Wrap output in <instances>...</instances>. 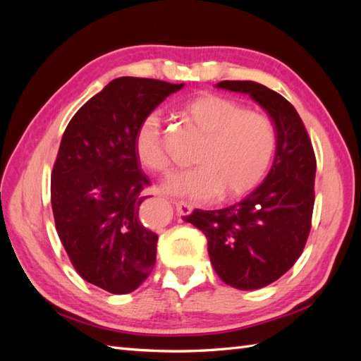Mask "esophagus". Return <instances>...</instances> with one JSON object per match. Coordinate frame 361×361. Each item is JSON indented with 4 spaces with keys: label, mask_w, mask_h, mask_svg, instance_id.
<instances>
[{
    "label": "esophagus",
    "mask_w": 361,
    "mask_h": 361,
    "mask_svg": "<svg viewBox=\"0 0 361 361\" xmlns=\"http://www.w3.org/2000/svg\"><path fill=\"white\" fill-rule=\"evenodd\" d=\"M174 206H176V211L179 215H190L192 212V204L188 202H183V200H178L174 202Z\"/></svg>",
    "instance_id": "obj_1"
}]
</instances>
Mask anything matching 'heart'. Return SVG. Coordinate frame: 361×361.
I'll use <instances>...</instances> for the list:
<instances>
[{
	"mask_svg": "<svg viewBox=\"0 0 361 361\" xmlns=\"http://www.w3.org/2000/svg\"><path fill=\"white\" fill-rule=\"evenodd\" d=\"M179 111L200 130L203 140L194 157L197 166L174 173L164 183L169 194L197 202H209L218 195L236 199L264 179L277 145L276 128L268 116L214 93L187 99ZM135 150L150 171L164 174L170 170L158 116L149 114L141 120Z\"/></svg>",
	"mask_w": 361,
	"mask_h": 361,
	"instance_id": "1",
	"label": "heart"
}]
</instances>
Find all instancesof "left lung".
Returning a JSON list of instances; mask_svg holds the SVG:
<instances>
[{"mask_svg": "<svg viewBox=\"0 0 361 361\" xmlns=\"http://www.w3.org/2000/svg\"><path fill=\"white\" fill-rule=\"evenodd\" d=\"M216 87L247 93L265 108L276 125V158L244 200L218 211L194 209L185 220L204 233L226 285L253 290L279 280L302 253L312 227L316 157L300 114L281 94L255 81Z\"/></svg>", "mask_w": 361, "mask_h": 361, "instance_id": "obj_1", "label": "left lung"}]
</instances>
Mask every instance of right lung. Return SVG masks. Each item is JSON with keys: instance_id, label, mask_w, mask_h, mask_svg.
Returning a JSON list of instances; mask_svg holds the SVG:
<instances>
[{"instance_id": "obj_1", "label": "right lung", "mask_w": 361, "mask_h": 361, "mask_svg": "<svg viewBox=\"0 0 361 361\" xmlns=\"http://www.w3.org/2000/svg\"><path fill=\"white\" fill-rule=\"evenodd\" d=\"M183 84L122 76L87 101L64 130L51 173L60 241L76 272L110 293H129L155 267L158 235L138 212L150 180L135 150L146 116Z\"/></svg>"}]
</instances>
